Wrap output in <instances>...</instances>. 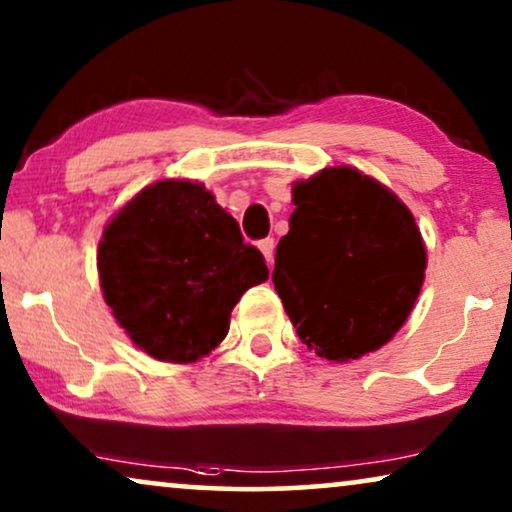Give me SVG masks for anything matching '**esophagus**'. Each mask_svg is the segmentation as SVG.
<instances>
[{"instance_id":"esophagus-1","label":"esophagus","mask_w":512,"mask_h":512,"mask_svg":"<svg viewBox=\"0 0 512 512\" xmlns=\"http://www.w3.org/2000/svg\"><path fill=\"white\" fill-rule=\"evenodd\" d=\"M257 248H260L264 260H267V264L271 267V264H274V238H264V241L257 243Z\"/></svg>"}]
</instances>
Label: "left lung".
<instances>
[{
  "label": "left lung",
  "instance_id": "obj_1",
  "mask_svg": "<svg viewBox=\"0 0 512 512\" xmlns=\"http://www.w3.org/2000/svg\"><path fill=\"white\" fill-rule=\"evenodd\" d=\"M290 231L274 285L302 342L351 363L391 342L426 276L412 210L358 168H323L292 185Z\"/></svg>",
  "mask_w": 512,
  "mask_h": 512
}]
</instances>
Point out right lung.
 I'll return each mask as SVG.
<instances>
[{
  "mask_svg": "<svg viewBox=\"0 0 512 512\" xmlns=\"http://www.w3.org/2000/svg\"><path fill=\"white\" fill-rule=\"evenodd\" d=\"M102 297L131 342L163 363H196L229 332L231 309L269 278L262 252L201 182L159 180L102 229Z\"/></svg>",
  "mask_w": 512,
  "mask_h": 512,
  "instance_id": "right-lung-1",
  "label": "right lung"
}]
</instances>
